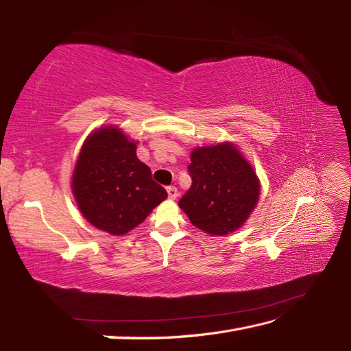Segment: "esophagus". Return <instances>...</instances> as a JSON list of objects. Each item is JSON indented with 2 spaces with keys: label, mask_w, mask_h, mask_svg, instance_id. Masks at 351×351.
<instances>
[{
  "label": "esophagus",
  "mask_w": 351,
  "mask_h": 351,
  "mask_svg": "<svg viewBox=\"0 0 351 351\" xmlns=\"http://www.w3.org/2000/svg\"><path fill=\"white\" fill-rule=\"evenodd\" d=\"M167 195H169V199H176L178 197V189L176 187H167Z\"/></svg>",
  "instance_id": "obj_1"
}]
</instances>
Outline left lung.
<instances>
[{
  "mask_svg": "<svg viewBox=\"0 0 351 351\" xmlns=\"http://www.w3.org/2000/svg\"><path fill=\"white\" fill-rule=\"evenodd\" d=\"M191 187L180 208L197 229L226 235L241 228L259 199V180L232 143L196 147L189 166Z\"/></svg>",
  "mask_w": 351,
  "mask_h": 351,
  "instance_id": "1",
  "label": "left lung"
}]
</instances>
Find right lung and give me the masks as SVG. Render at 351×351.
Returning a JSON list of instances; mask_svg holds the SVG:
<instances>
[{"label":"right lung","mask_w":351,"mask_h":351,"mask_svg":"<svg viewBox=\"0 0 351 351\" xmlns=\"http://www.w3.org/2000/svg\"><path fill=\"white\" fill-rule=\"evenodd\" d=\"M137 143L116 126H102L84 141L72 175V193L88 223L123 235L145 221L167 191L137 158Z\"/></svg>","instance_id":"right-lung-1"}]
</instances>
